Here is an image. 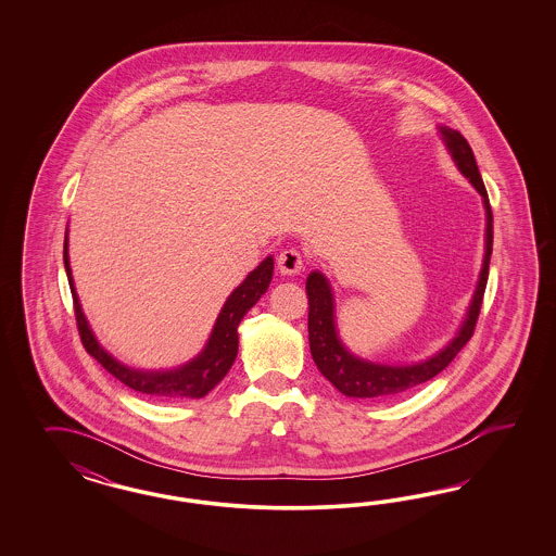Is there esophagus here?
<instances>
[{"instance_id":"obj_1","label":"esophagus","mask_w":556,"mask_h":556,"mask_svg":"<svg viewBox=\"0 0 556 556\" xmlns=\"http://www.w3.org/2000/svg\"><path fill=\"white\" fill-rule=\"evenodd\" d=\"M277 267L283 275H295L303 269V256L298 249H286L277 258Z\"/></svg>"}]
</instances>
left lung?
Here are the masks:
<instances>
[{
    "instance_id": "obj_1",
    "label": "left lung",
    "mask_w": 556,
    "mask_h": 556,
    "mask_svg": "<svg viewBox=\"0 0 556 556\" xmlns=\"http://www.w3.org/2000/svg\"><path fill=\"white\" fill-rule=\"evenodd\" d=\"M440 130L444 135L448 149L453 152L456 165L465 173V177H469V181L485 200L488 244H485V258H483L479 286H477L467 320L463 324L458 337L442 353L424 361L420 365L389 367V365H375V363L361 361L340 344L337 328H334V303H332L330 287H328V281L324 279V275L312 273L305 281L307 305H309V312H307L309 351H312L314 363L318 365L321 375L340 393H344L349 397L389 400V397L404 395L407 391L430 381L432 377H437L438 372L446 369L456 354L463 351V346L471 340L475 326L479 320L483 293H485V287H488L489 258H491V251H493V214H491V205H489L488 189L483 186L481 173H479L475 154H472L467 138L460 132H456V130H451V128H440Z\"/></svg>"
}]
</instances>
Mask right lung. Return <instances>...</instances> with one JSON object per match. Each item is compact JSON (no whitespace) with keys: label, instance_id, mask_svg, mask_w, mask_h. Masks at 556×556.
<instances>
[{"label":"right lung","instance_id":"right-lung-1","mask_svg":"<svg viewBox=\"0 0 556 556\" xmlns=\"http://www.w3.org/2000/svg\"><path fill=\"white\" fill-rule=\"evenodd\" d=\"M65 269H67L68 286L73 293V307H75V320L77 330L84 342L85 351L91 354L103 369L112 372L118 381L138 393H144L154 400H184V397H203L207 391L218 386L226 377V372L232 367L236 354H238V324L244 318V314L258 302V298L267 291L273 277V258L267 256L256 269L242 281V286L236 287L228 302L224 303L219 312L218 320L214 326L212 338L198 358L187 363L186 367L173 370H135L119 365L110 354L105 353L98 344V340L91 334L87 321H85L81 305L77 300L71 269H68L67 240H65Z\"/></svg>","mask_w":556,"mask_h":556}]
</instances>
